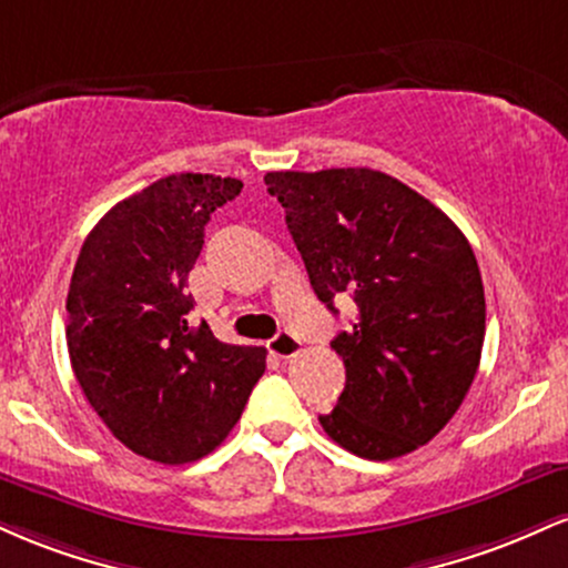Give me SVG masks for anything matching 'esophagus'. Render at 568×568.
Masks as SVG:
<instances>
[{
    "label": "esophagus",
    "mask_w": 568,
    "mask_h": 568,
    "mask_svg": "<svg viewBox=\"0 0 568 568\" xmlns=\"http://www.w3.org/2000/svg\"><path fill=\"white\" fill-rule=\"evenodd\" d=\"M270 352H272V355L283 357V361H285V357H296L298 352H302V342H298V338L293 334H288V331H283V334H277L270 342Z\"/></svg>",
    "instance_id": "esophagus-1"
}]
</instances>
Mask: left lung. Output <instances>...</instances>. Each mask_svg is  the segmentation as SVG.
Instances as JSON below:
<instances>
[{
	"label": "left lung",
	"instance_id": "1",
	"mask_svg": "<svg viewBox=\"0 0 568 568\" xmlns=\"http://www.w3.org/2000/svg\"><path fill=\"white\" fill-rule=\"evenodd\" d=\"M264 184L317 298L334 315V302L357 306L331 342L347 384L323 429L363 459L416 452L478 374L486 298L470 243L440 207L371 168L277 171Z\"/></svg>",
	"mask_w": 568,
	"mask_h": 568
}]
</instances>
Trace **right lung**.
Masks as SVG:
<instances>
[{"instance_id": "add662e5", "label": "right lung", "mask_w": 568, "mask_h": 568, "mask_svg": "<svg viewBox=\"0 0 568 568\" xmlns=\"http://www.w3.org/2000/svg\"><path fill=\"white\" fill-rule=\"evenodd\" d=\"M243 181L173 173L116 202L84 240L67 298L71 368L93 410L133 454L186 465L211 454L266 368L264 347L224 344L186 280L211 213Z\"/></svg>"}]
</instances>
